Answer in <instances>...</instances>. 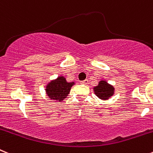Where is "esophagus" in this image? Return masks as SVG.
Wrapping results in <instances>:
<instances>
[{"label":"esophagus","instance_id":"34e87169","mask_svg":"<svg viewBox=\"0 0 153 153\" xmlns=\"http://www.w3.org/2000/svg\"><path fill=\"white\" fill-rule=\"evenodd\" d=\"M81 84H84V85H87V83H88V80L87 79H85V80H83V81H81Z\"/></svg>","mask_w":153,"mask_h":153}]
</instances>
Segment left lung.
I'll return each mask as SVG.
<instances>
[{"mask_svg":"<svg viewBox=\"0 0 153 153\" xmlns=\"http://www.w3.org/2000/svg\"><path fill=\"white\" fill-rule=\"evenodd\" d=\"M94 94L100 100H106L114 95V87L109 84L106 80H100L98 85L94 88Z\"/></svg>","mask_w":153,"mask_h":153,"instance_id":"obj_1","label":"left lung"}]
</instances>
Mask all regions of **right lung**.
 <instances>
[{
    "mask_svg": "<svg viewBox=\"0 0 153 153\" xmlns=\"http://www.w3.org/2000/svg\"><path fill=\"white\" fill-rule=\"evenodd\" d=\"M75 84L74 82H67L66 78L60 76L56 79L51 80L45 87L47 96L51 100L62 101L70 94L71 87Z\"/></svg>",
    "mask_w": 153,
    "mask_h": 153,
    "instance_id": "1",
    "label": "right lung"
}]
</instances>
